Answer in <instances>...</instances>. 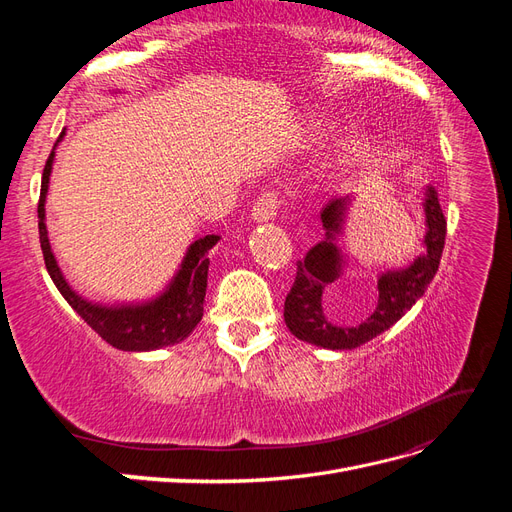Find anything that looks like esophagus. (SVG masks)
<instances>
[{"label":"esophagus","instance_id":"34e87169","mask_svg":"<svg viewBox=\"0 0 512 512\" xmlns=\"http://www.w3.org/2000/svg\"><path fill=\"white\" fill-rule=\"evenodd\" d=\"M280 205H282V200H280V194H277V192L260 194L256 203H254V209H252V220L256 224L273 220L277 215V209H280Z\"/></svg>","mask_w":512,"mask_h":512}]
</instances>
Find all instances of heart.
<instances>
[{
	"mask_svg": "<svg viewBox=\"0 0 512 512\" xmlns=\"http://www.w3.org/2000/svg\"><path fill=\"white\" fill-rule=\"evenodd\" d=\"M376 156V147L371 145L367 138H356L350 141L344 151V160L348 166H365Z\"/></svg>",
	"mask_w": 512,
	"mask_h": 512,
	"instance_id": "b5f03b06",
	"label": "heart"
}]
</instances>
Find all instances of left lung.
<instances>
[{"instance_id":"8db88e82","label":"left lung","mask_w":512,"mask_h":512,"mask_svg":"<svg viewBox=\"0 0 512 512\" xmlns=\"http://www.w3.org/2000/svg\"><path fill=\"white\" fill-rule=\"evenodd\" d=\"M352 200L354 196L350 194L337 196L322 209L320 220L324 226V239L297 262V280L284 303V320L290 333L301 342L329 350L359 348L369 339L391 329L423 297L431 284L440 265L446 237V220L440 209L438 192L427 185L423 192L427 226L423 256L414 258L404 269H391L378 275V303L365 320L359 324H335L324 314L322 292L344 275L346 260L335 241L344 235Z\"/></svg>"}]
</instances>
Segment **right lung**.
<instances>
[{"label":"right lung","instance_id":"obj_1","mask_svg":"<svg viewBox=\"0 0 512 512\" xmlns=\"http://www.w3.org/2000/svg\"><path fill=\"white\" fill-rule=\"evenodd\" d=\"M66 130L59 134L55 147L61 143ZM55 147L46 160L42 185H40V203H38V230L40 247L44 254V265L49 271L53 284L61 292L70 307L79 314L91 329H94L106 344L126 352H151L166 346H175L188 337L196 324L203 318V303L207 292V273H209V250L220 241L218 235H207L190 243L185 252L181 267L175 273L170 284L158 294L156 299L143 303H117L102 305L94 303L76 292L61 273L55 254L51 250L49 232H46V192H49L51 170L55 160Z\"/></svg>","mask_w":512,"mask_h":512}]
</instances>
